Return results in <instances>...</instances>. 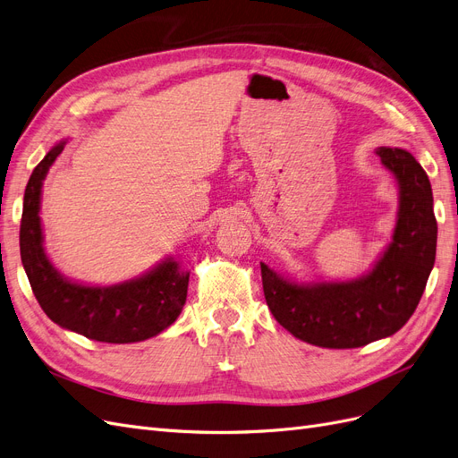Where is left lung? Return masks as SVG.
Segmentation results:
<instances>
[{
	"label": "left lung",
	"instance_id": "8db88e82",
	"mask_svg": "<svg viewBox=\"0 0 458 458\" xmlns=\"http://www.w3.org/2000/svg\"><path fill=\"white\" fill-rule=\"evenodd\" d=\"M382 164L395 177L399 210L392 242L359 279L296 283L261 263L263 294L290 335L330 350L361 348L392 336L417 310L436 261L437 221L432 185L403 148L380 147Z\"/></svg>",
	"mask_w": 458,
	"mask_h": 458
}]
</instances>
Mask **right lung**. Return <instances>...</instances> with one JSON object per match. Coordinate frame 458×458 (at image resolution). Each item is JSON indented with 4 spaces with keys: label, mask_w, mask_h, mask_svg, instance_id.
<instances>
[{
    "label": "right lung",
    "mask_w": 458,
    "mask_h": 458,
    "mask_svg": "<svg viewBox=\"0 0 458 458\" xmlns=\"http://www.w3.org/2000/svg\"><path fill=\"white\" fill-rule=\"evenodd\" d=\"M55 145L41 160L24 191L21 219V259L32 293L46 315L59 327L97 342L131 344L160 335L182 313L189 273L165 258L155 269L113 286H88L68 281L49 261L41 233V185L63 152Z\"/></svg>",
    "instance_id": "obj_1"
}]
</instances>
